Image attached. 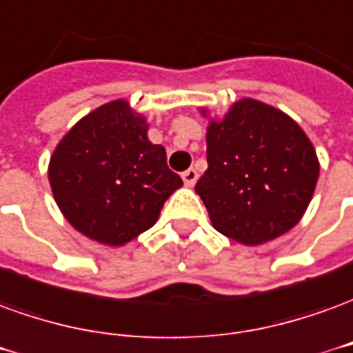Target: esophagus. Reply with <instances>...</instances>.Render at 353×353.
<instances>
[{
    "label": "esophagus",
    "instance_id": "obj_1",
    "mask_svg": "<svg viewBox=\"0 0 353 353\" xmlns=\"http://www.w3.org/2000/svg\"><path fill=\"white\" fill-rule=\"evenodd\" d=\"M182 181H184V184H186V186H190V188H192V186H194V184L197 182L196 169H188V171L182 172Z\"/></svg>",
    "mask_w": 353,
    "mask_h": 353
}]
</instances>
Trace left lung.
<instances>
[{
  "label": "left lung",
  "mask_w": 353,
  "mask_h": 353,
  "mask_svg": "<svg viewBox=\"0 0 353 353\" xmlns=\"http://www.w3.org/2000/svg\"><path fill=\"white\" fill-rule=\"evenodd\" d=\"M207 163L197 196L214 230L243 245L266 243L296 226L319 176L316 150L301 125L254 99L209 119Z\"/></svg>",
  "instance_id": "8db88e82"
}]
</instances>
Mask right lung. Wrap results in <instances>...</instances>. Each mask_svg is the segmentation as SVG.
I'll list each match as a JSON object with an SVG mask.
<instances>
[{
    "mask_svg": "<svg viewBox=\"0 0 353 353\" xmlns=\"http://www.w3.org/2000/svg\"><path fill=\"white\" fill-rule=\"evenodd\" d=\"M49 182L64 219L110 247L152 228L182 186L163 146L148 141L146 117L123 99L92 110L62 137L49 161Z\"/></svg>",
    "mask_w": 353,
    "mask_h": 353,
    "instance_id": "obj_1",
    "label": "right lung"
}]
</instances>
